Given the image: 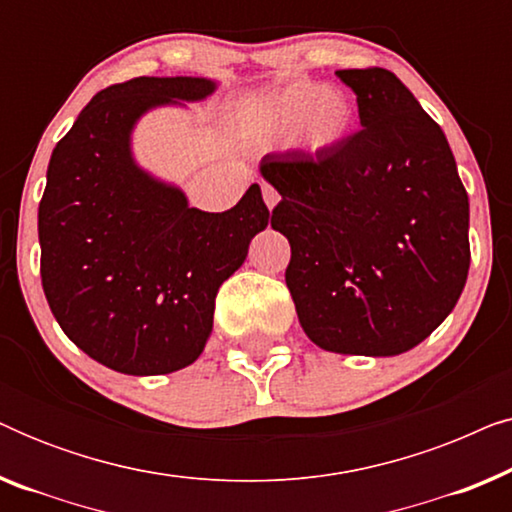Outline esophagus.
<instances>
[{
	"label": "esophagus",
	"mask_w": 512,
	"mask_h": 512,
	"mask_svg": "<svg viewBox=\"0 0 512 512\" xmlns=\"http://www.w3.org/2000/svg\"><path fill=\"white\" fill-rule=\"evenodd\" d=\"M261 193H263V202H265V205H268V209H272L279 202V193H277L275 186L263 184L261 186Z\"/></svg>",
	"instance_id": "34e87169"
}]
</instances>
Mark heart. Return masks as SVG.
<instances>
[{"label":"heart","instance_id":"1","mask_svg":"<svg viewBox=\"0 0 512 512\" xmlns=\"http://www.w3.org/2000/svg\"><path fill=\"white\" fill-rule=\"evenodd\" d=\"M270 132H296L310 149H331L349 135L354 109L347 97L328 93L319 83L300 81L272 97L261 111Z\"/></svg>","mask_w":512,"mask_h":512}]
</instances>
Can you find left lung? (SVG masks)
I'll use <instances>...</instances> for the list:
<instances>
[{
    "label": "left lung",
    "instance_id": "obj_1",
    "mask_svg": "<svg viewBox=\"0 0 512 512\" xmlns=\"http://www.w3.org/2000/svg\"><path fill=\"white\" fill-rule=\"evenodd\" d=\"M361 128L331 149L272 151L263 177L282 200L286 268L314 345L356 356L408 352L464 291L468 195L440 125L389 69H340Z\"/></svg>",
    "mask_w": 512,
    "mask_h": 512
}]
</instances>
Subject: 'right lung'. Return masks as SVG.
<instances>
[{"instance_id":"1","label":"right lung","mask_w":512,"mask_h":512,"mask_svg":"<svg viewBox=\"0 0 512 512\" xmlns=\"http://www.w3.org/2000/svg\"><path fill=\"white\" fill-rule=\"evenodd\" d=\"M212 90L193 76L114 83L86 104L48 163L41 286L67 338L118 373L191 366L212 331L219 286L270 221L258 184L233 209L209 214L132 163L130 130L146 109Z\"/></svg>"}]
</instances>
